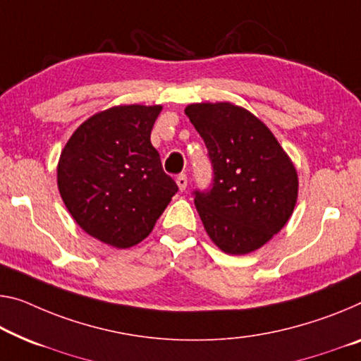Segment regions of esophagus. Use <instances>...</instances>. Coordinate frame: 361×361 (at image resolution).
Wrapping results in <instances>:
<instances>
[{"mask_svg":"<svg viewBox=\"0 0 361 361\" xmlns=\"http://www.w3.org/2000/svg\"><path fill=\"white\" fill-rule=\"evenodd\" d=\"M176 182H177V185H179V188L180 190H185L187 188V176L185 174H179L176 177Z\"/></svg>","mask_w":361,"mask_h":361,"instance_id":"1","label":"esophagus"}]
</instances>
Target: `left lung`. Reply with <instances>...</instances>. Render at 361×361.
I'll return each mask as SVG.
<instances>
[{
  "mask_svg": "<svg viewBox=\"0 0 361 361\" xmlns=\"http://www.w3.org/2000/svg\"><path fill=\"white\" fill-rule=\"evenodd\" d=\"M185 114L212 163L208 188L192 192L204 229L221 250L245 255L263 247L289 221L298 179L262 121L231 103H198Z\"/></svg>",
  "mask_w": 361,
  "mask_h": 361,
  "instance_id": "1",
  "label": "left lung"
}]
</instances>
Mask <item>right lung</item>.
<instances>
[{"mask_svg": "<svg viewBox=\"0 0 361 361\" xmlns=\"http://www.w3.org/2000/svg\"><path fill=\"white\" fill-rule=\"evenodd\" d=\"M161 106H114L87 119L61 153L58 187L87 234L129 248L152 232L179 187L149 142Z\"/></svg>", "mask_w": 361, "mask_h": 361, "instance_id": "add662e5", "label": "right lung"}]
</instances>
